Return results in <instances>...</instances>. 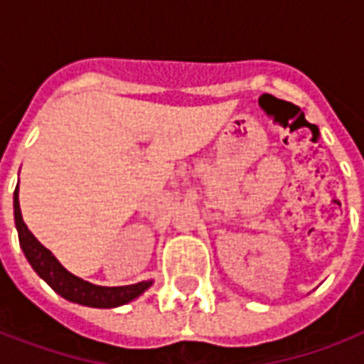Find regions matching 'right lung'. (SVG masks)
<instances>
[{
  "label": "right lung",
  "instance_id": "right-lung-1",
  "mask_svg": "<svg viewBox=\"0 0 364 364\" xmlns=\"http://www.w3.org/2000/svg\"><path fill=\"white\" fill-rule=\"evenodd\" d=\"M13 207H15V226L18 232V241H21V249L26 256V260L30 262L33 272L68 302L80 304L87 308H119V306L132 302L134 298L144 294L154 284V281L150 279V281H140L136 284H125V287H100V284L89 283L85 279L70 273L60 262L56 260V256L49 249H45L43 245L33 237V233L28 230L22 220L18 186L13 196Z\"/></svg>",
  "mask_w": 364,
  "mask_h": 364
}]
</instances>
